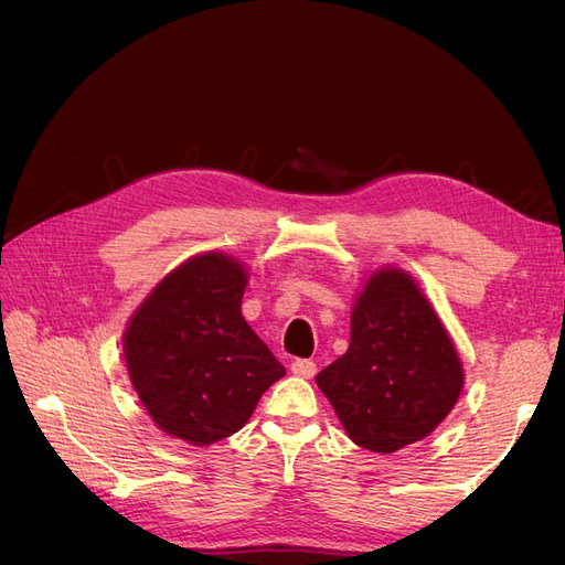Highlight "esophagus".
I'll use <instances>...</instances> for the list:
<instances>
[{"label":"esophagus","mask_w":565,"mask_h":565,"mask_svg":"<svg viewBox=\"0 0 565 565\" xmlns=\"http://www.w3.org/2000/svg\"><path fill=\"white\" fill-rule=\"evenodd\" d=\"M292 372L297 374V377H301V380H311L313 374L318 372V367H316L313 361H306V358H299V361L292 363Z\"/></svg>","instance_id":"1"}]
</instances>
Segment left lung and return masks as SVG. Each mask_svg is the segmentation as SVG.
Masks as SVG:
<instances>
[{"label": "left lung", "mask_w": 565, "mask_h": 565, "mask_svg": "<svg viewBox=\"0 0 565 565\" xmlns=\"http://www.w3.org/2000/svg\"><path fill=\"white\" fill-rule=\"evenodd\" d=\"M316 384L355 446L388 455L450 415L465 367L417 280L384 266L353 301L347 353L318 372Z\"/></svg>", "instance_id": "8db88e82"}]
</instances>
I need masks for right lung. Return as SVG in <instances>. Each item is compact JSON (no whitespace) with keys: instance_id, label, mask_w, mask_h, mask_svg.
I'll list each match as a JSON object with an SVG mask.
<instances>
[{"instance_id":"right-lung-1","label":"right lung","mask_w":565,"mask_h":565,"mask_svg":"<svg viewBox=\"0 0 565 565\" xmlns=\"http://www.w3.org/2000/svg\"><path fill=\"white\" fill-rule=\"evenodd\" d=\"M247 268L204 252L152 287L122 337L129 380L160 431L212 446L241 431L285 367L243 318Z\"/></svg>"}]
</instances>
